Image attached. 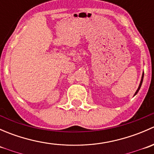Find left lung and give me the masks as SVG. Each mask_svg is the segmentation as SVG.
Returning <instances> with one entry per match:
<instances>
[{
    "label": "left lung",
    "instance_id": "8db88e82",
    "mask_svg": "<svg viewBox=\"0 0 154 154\" xmlns=\"http://www.w3.org/2000/svg\"><path fill=\"white\" fill-rule=\"evenodd\" d=\"M143 77H144V73H143V74H142V80H141V82H140V84H139V88H138V89H137V91H136V93H135V95H136V94H137L138 93V91H139V90L140 89V88H141V86H142V81H143Z\"/></svg>",
    "mask_w": 154,
    "mask_h": 154
}]
</instances>
